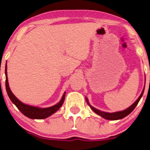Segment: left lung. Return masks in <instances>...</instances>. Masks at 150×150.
Returning <instances> with one entry per match:
<instances>
[{
	"label": "left lung",
	"instance_id": "left-lung-1",
	"mask_svg": "<svg viewBox=\"0 0 150 150\" xmlns=\"http://www.w3.org/2000/svg\"><path fill=\"white\" fill-rule=\"evenodd\" d=\"M143 93H144V89L142 90V93H141L140 96L139 97L138 99L136 100V101L135 103H134L132 105V106H130V107L127 108V109L124 110V111H118V112H115V113H106V112H103V111H99V110L97 109V108H94L93 106H91L90 104H89L88 101H87V104L89 106H90V108H92L93 111H94L97 114L99 115V116L103 117V118H105V119H108V120H118V119H121V118H124V117L127 116L128 114H130V113L132 112V111L134 110V108L136 107V106H137V104H138L139 101L140 100L141 97H142V96L143 95Z\"/></svg>",
	"mask_w": 150,
	"mask_h": 150
}]
</instances>
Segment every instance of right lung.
<instances>
[{
    "label": "right lung",
    "mask_w": 150,
    "mask_h": 150,
    "mask_svg": "<svg viewBox=\"0 0 150 150\" xmlns=\"http://www.w3.org/2000/svg\"><path fill=\"white\" fill-rule=\"evenodd\" d=\"M6 91L8 93V95L10 99L11 100L12 102L14 104L17 108L20 110L21 112L23 113L25 116H26L28 118H32V119H44V118H47L54 113L56 111H57L61 106L63 105V101L65 100V94L64 93L63 97H62L61 101L58 103L57 104L54 105V106H51V107L49 108H41L35 107V106H29V105H26L23 103H22L20 100H18L13 92L10 90L9 85H8V76H7V65H6Z\"/></svg>",
    "instance_id": "1"
}]
</instances>
